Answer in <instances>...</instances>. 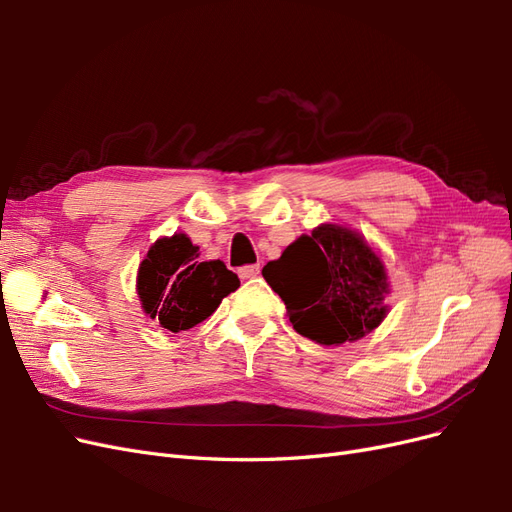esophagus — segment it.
Segmentation results:
<instances>
[{
	"mask_svg": "<svg viewBox=\"0 0 512 512\" xmlns=\"http://www.w3.org/2000/svg\"><path fill=\"white\" fill-rule=\"evenodd\" d=\"M260 275V265H247L239 269V277L241 280H254V277Z\"/></svg>",
	"mask_w": 512,
	"mask_h": 512,
	"instance_id": "34e87169",
	"label": "esophagus"
}]
</instances>
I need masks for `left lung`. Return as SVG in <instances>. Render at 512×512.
I'll return each instance as SVG.
<instances>
[{"label":"left lung","instance_id":"left-lung-1","mask_svg":"<svg viewBox=\"0 0 512 512\" xmlns=\"http://www.w3.org/2000/svg\"><path fill=\"white\" fill-rule=\"evenodd\" d=\"M280 294L292 327L322 346L356 342L389 314L391 294L380 254L359 232L342 224H320L292 241L262 269Z\"/></svg>","mask_w":512,"mask_h":512}]
</instances>
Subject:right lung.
Masks as SVG:
<instances>
[{
  "label": "right lung",
  "instance_id": "add662e5",
  "mask_svg": "<svg viewBox=\"0 0 512 512\" xmlns=\"http://www.w3.org/2000/svg\"><path fill=\"white\" fill-rule=\"evenodd\" d=\"M198 245L185 232L160 237L136 273L145 316L166 331H188L207 320L222 299L239 288V277L222 260H198Z\"/></svg>",
  "mask_w": 512,
  "mask_h": 512
}]
</instances>
